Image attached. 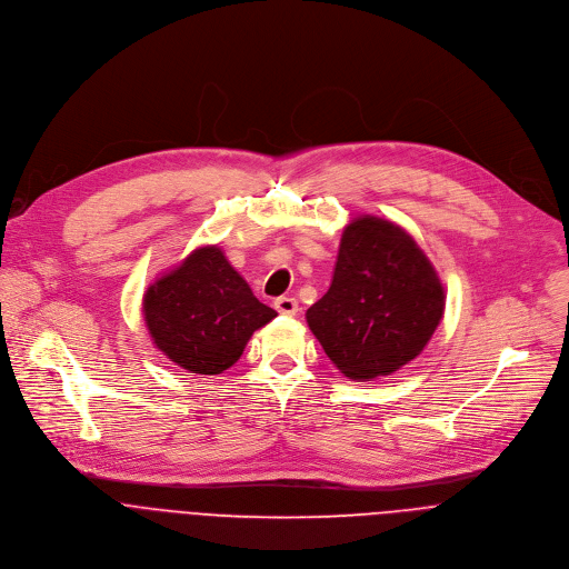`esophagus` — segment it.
<instances>
[{
	"label": "esophagus",
	"mask_w": 569,
	"mask_h": 569,
	"mask_svg": "<svg viewBox=\"0 0 569 569\" xmlns=\"http://www.w3.org/2000/svg\"><path fill=\"white\" fill-rule=\"evenodd\" d=\"M273 307H276L282 316H296V313H298V300H296V298H289V296L276 298Z\"/></svg>",
	"instance_id": "1"
}]
</instances>
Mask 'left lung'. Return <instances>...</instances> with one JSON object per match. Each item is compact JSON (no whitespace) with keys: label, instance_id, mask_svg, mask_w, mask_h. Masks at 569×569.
<instances>
[{"label":"left lung","instance_id":"obj_1","mask_svg":"<svg viewBox=\"0 0 569 569\" xmlns=\"http://www.w3.org/2000/svg\"><path fill=\"white\" fill-rule=\"evenodd\" d=\"M443 305V287L417 242L401 226L363 214L346 226L333 280L307 309V325L340 372L370 381L421 355Z\"/></svg>","mask_w":569,"mask_h":569}]
</instances>
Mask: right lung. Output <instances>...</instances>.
Listing matches in <instances>:
<instances>
[{
    "label": "right lung",
    "mask_w": 569,
    "mask_h": 569,
    "mask_svg": "<svg viewBox=\"0 0 569 569\" xmlns=\"http://www.w3.org/2000/svg\"><path fill=\"white\" fill-rule=\"evenodd\" d=\"M143 316L172 363L192 375H221L278 313L253 296L219 247H199L148 287Z\"/></svg>",
    "instance_id": "add662e5"
}]
</instances>
